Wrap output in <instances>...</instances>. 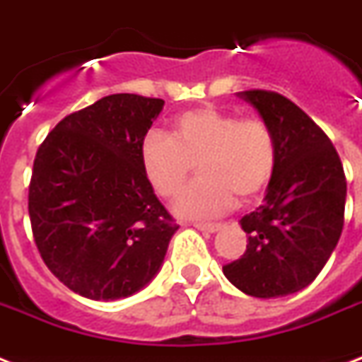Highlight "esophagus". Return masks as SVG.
<instances>
[{"mask_svg": "<svg viewBox=\"0 0 362 362\" xmlns=\"http://www.w3.org/2000/svg\"><path fill=\"white\" fill-rule=\"evenodd\" d=\"M193 227L195 229H199V231H204V233H216V231H220L221 229V223H193Z\"/></svg>", "mask_w": 362, "mask_h": 362, "instance_id": "obj_1", "label": "esophagus"}]
</instances>
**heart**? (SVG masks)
<instances>
[{
    "mask_svg": "<svg viewBox=\"0 0 362 362\" xmlns=\"http://www.w3.org/2000/svg\"><path fill=\"white\" fill-rule=\"evenodd\" d=\"M142 173L159 197L178 195L199 169L201 180L176 199L182 218H214L255 201L272 180L276 141L261 118H238L235 112L201 107L175 120L170 136L150 131L139 148Z\"/></svg>",
    "mask_w": 362,
    "mask_h": 362,
    "instance_id": "1",
    "label": "heart"
}]
</instances>
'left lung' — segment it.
Returning <instances> with one entry per match:
<instances>
[{
	"mask_svg": "<svg viewBox=\"0 0 362 362\" xmlns=\"http://www.w3.org/2000/svg\"><path fill=\"white\" fill-rule=\"evenodd\" d=\"M238 95L274 133L276 169L263 204L240 220L246 252L223 274L252 297H286L312 284L337 247L346 175L331 139L293 101L267 90Z\"/></svg>",
	"mask_w": 362,
	"mask_h": 362,
	"instance_id": "1",
	"label": "left lung"
}]
</instances>
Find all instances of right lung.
I'll return each instance as SVG.
<instances>
[{"label": "right lung", "instance_id": "add662e5", "mask_svg": "<svg viewBox=\"0 0 362 362\" xmlns=\"http://www.w3.org/2000/svg\"><path fill=\"white\" fill-rule=\"evenodd\" d=\"M163 105L107 95L65 116L37 150L28 195L33 238L50 272L82 297H129L163 264L178 226L139 158Z\"/></svg>", "mask_w": 362, "mask_h": 362}]
</instances>
